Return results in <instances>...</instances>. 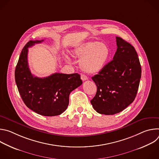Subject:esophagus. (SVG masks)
Returning <instances> with one entry per match:
<instances>
[{"label": "esophagus", "mask_w": 159, "mask_h": 159, "mask_svg": "<svg viewBox=\"0 0 159 159\" xmlns=\"http://www.w3.org/2000/svg\"><path fill=\"white\" fill-rule=\"evenodd\" d=\"M80 77H81V79H82L83 81H85V80H88V77H87L85 75H84V74H81Z\"/></svg>", "instance_id": "esophagus-1"}]
</instances>
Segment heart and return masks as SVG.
<instances>
[{
    "label": "heart",
    "instance_id": "heart-1",
    "mask_svg": "<svg viewBox=\"0 0 159 159\" xmlns=\"http://www.w3.org/2000/svg\"><path fill=\"white\" fill-rule=\"evenodd\" d=\"M72 54L74 58L80 59V66L83 71L94 74L104 67L110 57V50L104 43L91 41L75 47ZM65 60L70 61L68 56H65Z\"/></svg>",
    "mask_w": 159,
    "mask_h": 159
}]
</instances>
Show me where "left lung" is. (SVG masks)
Masks as SVG:
<instances>
[{"label":"left lung","mask_w":159,"mask_h":159,"mask_svg":"<svg viewBox=\"0 0 159 159\" xmlns=\"http://www.w3.org/2000/svg\"><path fill=\"white\" fill-rule=\"evenodd\" d=\"M117 50L113 60L92 77L97 93L90 101L99 114L112 115L127 107L134 100L141 79L138 55L132 45L116 37Z\"/></svg>","instance_id":"8db88e82"}]
</instances>
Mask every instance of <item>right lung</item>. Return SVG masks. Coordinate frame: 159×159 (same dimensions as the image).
<instances>
[{"instance_id": "1", "label": "right lung", "mask_w": 159, "mask_h": 159, "mask_svg": "<svg viewBox=\"0 0 159 159\" xmlns=\"http://www.w3.org/2000/svg\"><path fill=\"white\" fill-rule=\"evenodd\" d=\"M44 40H31L22 50L15 70V80L20 96L26 106L45 116L61 115L69 103L70 93L82 81L78 74L55 73L39 78L31 72L28 63V48Z\"/></svg>"}]
</instances>
